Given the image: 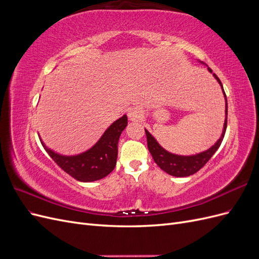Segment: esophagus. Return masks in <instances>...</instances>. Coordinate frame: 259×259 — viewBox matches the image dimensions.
<instances>
[{"label":"esophagus","instance_id":"esophagus-1","mask_svg":"<svg viewBox=\"0 0 259 259\" xmlns=\"http://www.w3.org/2000/svg\"><path fill=\"white\" fill-rule=\"evenodd\" d=\"M128 119L131 121H138L142 119V117L144 116V112L140 108H137V107H134V108H131L128 110Z\"/></svg>","mask_w":259,"mask_h":259}]
</instances>
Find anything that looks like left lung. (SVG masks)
Wrapping results in <instances>:
<instances>
[{
    "mask_svg": "<svg viewBox=\"0 0 259 259\" xmlns=\"http://www.w3.org/2000/svg\"><path fill=\"white\" fill-rule=\"evenodd\" d=\"M208 71L211 73V69L208 68ZM214 77L217 80V82L221 84L223 92H224V96L226 99V119H225V123H224V130L222 133V136L217 140V143L211 146L208 150L200 152L198 154L194 155H178V154H174L170 153L168 151H166L165 149L162 148L159 143L156 142L155 138L149 133L146 128V136H147V145H148V149L150 151L152 158L154 160V162L158 164V166L163 169L164 171H166L167 174L175 176V177H186V176H190L193 175L194 173H197L198 170H200L205 164L208 162V160L213 156V154L217 151V149L221 146L225 133H226V128H227V116H228V106H227V97L226 94L223 88V84L221 82V80L218 79V76L213 73Z\"/></svg>",
    "mask_w": 259,
    "mask_h": 259,
    "instance_id": "8db88e82",
    "label": "left lung"
}]
</instances>
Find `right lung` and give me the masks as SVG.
<instances>
[{
  "label": "right lung",
  "instance_id": "right-lung-1",
  "mask_svg": "<svg viewBox=\"0 0 259 259\" xmlns=\"http://www.w3.org/2000/svg\"><path fill=\"white\" fill-rule=\"evenodd\" d=\"M127 125L126 114L114 121L88 151L76 155H61L46 147V152L67 174L83 183H90L106 177L113 170L117 159V143L121 133Z\"/></svg>",
  "mask_w": 259,
  "mask_h": 259
}]
</instances>
